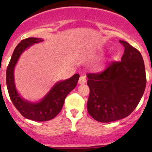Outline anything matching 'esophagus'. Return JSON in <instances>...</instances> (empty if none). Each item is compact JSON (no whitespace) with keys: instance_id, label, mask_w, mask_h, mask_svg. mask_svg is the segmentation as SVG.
Returning <instances> with one entry per match:
<instances>
[{"instance_id":"esophagus-1","label":"esophagus","mask_w":152,"mask_h":152,"mask_svg":"<svg viewBox=\"0 0 152 152\" xmlns=\"http://www.w3.org/2000/svg\"><path fill=\"white\" fill-rule=\"evenodd\" d=\"M86 77L85 76H80V78H79V83L80 84V85H82V84H85L86 82Z\"/></svg>"}]
</instances>
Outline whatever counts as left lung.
Masks as SVG:
<instances>
[{"label":"left lung","mask_w":152,"mask_h":152,"mask_svg":"<svg viewBox=\"0 0 152 152\" xmlns=\"http://www.w3.org/2000/svg\"><path fill=\"white\" fill-rule=\"evenodd\" d=\"M121 62H114L102 73H88L90 96L87 111L97 121H115L129 115L140 102L146 85L141 53L126 41Z\"/></svg>","instance_id":"1"}]
</instances>
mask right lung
<instances>
[{
	"instance_id": "add662e5",
	"label": "right lung",
	"mask_w": 152,
	"mask_h": 152,
	"mask_svg": "<svg viewBox=\"0 0 152 152\" xmlns=\"http://www.w3.org/2000/svg\"><path fill=\"white\" fill-rule=\"evenodd\" d=\"M42 41V38L36 37L23 39L15 48L7 70V86L12 103L23 117L36 121H47L56 117L62 110L66 96L76 87L79 79V75L76 73L70 79L56 82L38 102H29L20 96L14 77L15 65L25 50Z\"/></svg>"
}]
</instances>
